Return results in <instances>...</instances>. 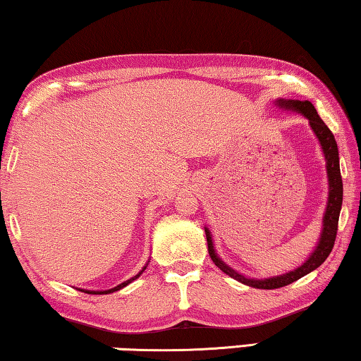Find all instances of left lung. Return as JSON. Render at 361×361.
Masks as SVG:
<instances>
[{"mask_svg": "<svg viewBox=\"0 0 361 361\" xmlns=\"http://www.w3.org/2000/svg\"><path fill=\"white\" fill-rule=\"evenodd\" d=\"M279 106L296 109V111L302 113L305 118L309 119V124L315 132L317 138L322 145L323 154L326 159V172H328V181H329V195H328V207L326 213L323 216V231L319 245H317L315 252L310 255V258L304 262L301 267L295 269L288 274H283L280 277L274 279H264V280H255V279H247L243 277L242 274H237L234 269L226 266L224 262L218 258L215 250H213V242L209 229H205L207 234V243H209V255L212 261L221 269L224 274H228L229 277L239 280V282L245 283L248 286H253V288H261V290H274V288H282L285 285H290L296 282L305 274L312 272L314 269L319 267L323 261H325L331 250L334 247L336 234H338V221H339V213H341V205H342V176H341V169H339V152H338V145H336L334 135L331 130L328 129V126L322 121V118L317 113V109L310 102H299V100H279Z\"/></svg>", "mask_w": 361, "mask_h": 361, "instance_id": "obj_1", "label": "left lung"}]
</instances>
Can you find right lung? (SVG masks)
Listing matches in <instances>:
<instances>
[{
  "label": "right lung",
  "instance_id": "right-lung-1",
  "mask_svg": "<svg viewBox=\"0 0 361 361\" xmlns=\"http://www.w3.org/2000/svg\"><path fill=\"white\" fill-rule=\"evenodd\" d=\"M146 266H148V264H146ZM146 266L142 269V271H140L138 274H137V276L135 277H132L130 280H126V282L124 283H121V285H118V286H114V288H111V290H106V291H87V290H82L84 293H92V295H108V293H113V291H118V290H121V288H124V286L126 285H129L130 282H133V280H135V279H138L140 276H142V272L145 271V269H146Z\"/></svg>",
  "mask_w": 361,
  "mask_h": 361
}]
</instances>
